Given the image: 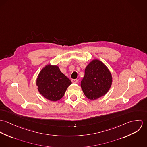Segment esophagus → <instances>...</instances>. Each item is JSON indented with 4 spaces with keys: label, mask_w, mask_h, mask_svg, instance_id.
Listing matches in <instances>:
<instances>
[{
    "label": "esophagus",
    "mask_w": 147,
    "mask_h": 147,
    "mask_svg": "<svg viewBox=\"0 0 147 147\" xmlns=\"http://www.w3.org/2000/svg\"><path fill=\"white\" fill-rule=\"evenodd\" d=\"M71 82L73 83H77L78 82V80L77 79H72L71 80Z\"/></svg>",
    "instance_id": "esophagus-1"
}]
</instances>
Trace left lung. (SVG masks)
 I'll use <instances>...</instances> for the list:
<instances>
[{"label":"left lung","instance_id":"left-lung-1","mask_svg":"<svg viewBox=\"0 0 147 147\" xmlns=\"http://www.w3.org/2000/svg\"><path fill=\"white\" fill-rule=\"evenodd\" d=\"M111 83L110 72L104 63L96 59L92 61L85 69L81 87L88 99L94 100L104 96Z\"/></svg>","mask_w":147,"mask_h":147}]
</instances>
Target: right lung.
Masks as SVG:
<instances>
[{"label": "right lung", "mask_w": 147, "mask_h": 147, "mask_svg": "<svg viewBox=\"0 0 147 147\" xmlns=\"http://www.w3.org/2000/svg\"><path fill=\"white\" fill-rule=\"evenodd\" d=\"M71 83L57 65H46L41 71L37 79L39 92L45 98L52 101L61 99Z\"/></svg>", "instance_id": "add662e5"}]
</instances>
